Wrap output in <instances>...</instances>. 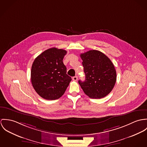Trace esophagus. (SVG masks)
Masks as SVG:
<instances>
[{
    "label": "esophagus",
    "instance_id": "34e87169",
    "mask_svg": "<svg viewBox=\"0 0 147 147\" xmlns=\"http://www.w3.org/2000/svg\"><path fill=\"white\" fill-rule=\"evenodd\" d=\"M73 80L74 81H77V80H78V77L77 76H74V77H73Z\"/></svg>",
    "mask_w": 147,
    "mask_h": 147
}]
</instances>
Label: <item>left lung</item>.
Listing matches in <instances>:
<instances>
[{
    "mask_svg": "<svg viewBox=\"0 0 147 147\" xmlns=\"http://www.w3.org/2000/svg\"><path fill=\"white\" fill-rule=\"evenodd\" d=\"M80 56L86 76L84 81H78L83 91L92 98L106 96L112 91L116 82L113 64L105 54L98 50H90Z\"/></svg>",
    "mask_w": 147,
    "mask_h": 147,
    "instance_id": "left-lung-1",
    "label": "left lung"
}]
</instances>
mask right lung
I'll list each match as a JSON object with an SVG mask.
<instances>
[{"label":"right lung","instance_id":"add662e5","mask_svg":"<svg viewBox=\"0 0 147 147\" xmlns=\"http://www.w3.org/2000/svg\"><path fill=\"white\" fill-rule=\"evenodd\" d=\"M67 52L63 49L51 48L37 56L31 70L33 88L42 98L56 100L65 92L71 78L66 74L63 59Z\"/></svg>","mask_w":147,"mask_h":147}]
</instances>
